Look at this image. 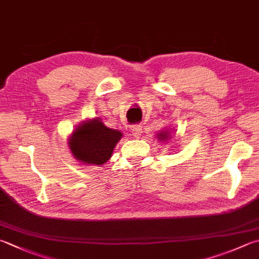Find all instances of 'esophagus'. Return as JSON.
Listing matches in <instances>:
<instances>
[{
	"instance_id": "1",
	"label": "esophagus",
	"mask_w": 259,
	"mask_h": 259,
	"mask_svg": "<svg viewBox=\"0 0 259 259\" xmlns=\"http://www.w3.org/2000/svg\"><path fill=\"white\" fill-rule=\"evenodd\" d=\"M131 131H132V134H133V136L136 139H139L140 136L142 135V126H140V125L132 126Z\"/></svg>"
}]
</instances>
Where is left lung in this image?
I'll use <instances>...</instances> for the list:
<instances>
[{
    "label": "left lung",
    "instance_id": "1",
    "mask_svg": "<svg viewBox=\"0 0 259 259\" xmlns=\"http://www.w3.org/2000/svg\"><path fill=\"white\" fill-rule=\"evenodd\" d=\"M157 139L160 141V142H167L170 139H172V130L171 128H165L162 132H159L157 134Z\"/></svg>",
    "mask_w": 259,
    "mask_h": 259
}]
</instances>
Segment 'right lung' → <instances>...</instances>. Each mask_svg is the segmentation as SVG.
Returning <instances> with one entry per match:
<instances>
[{"label":"right lung","mask_w":259,"mask_h":259,"mask_svg":"<svg viewBox=\"0 0 259 259\" xmlns=\"http://www.w3.org/2000/svg\"><path fill=\"white\" fill-rule=\"evenodd\" d=\"M123 138L120 131L107 127L98 117L85 119L67 139L75 160L83 165H101L111 158L116 144Z\"/></svg>","instance_id":"1"}]
</instances>
